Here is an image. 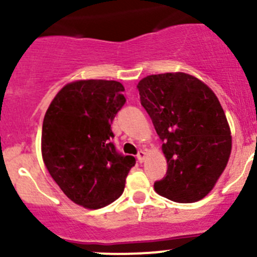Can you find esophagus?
<instances>
[{"mask_svg": "<svg viewBox=\"0 0 257 257\" xmlns=\"http://www.w3.org/2000/svg\"><path fill=\"white\" fill-rule=\"evenodd\" d=\"M147 155H148V153L145 152V150H139V153H138V155H137V158H138V160L141 163H143L145 159H147Z\"/></svg>", "mask_w": 257, "mask_h": 257, "instance_id": "1", "label": "esophagus"}]
</instances>
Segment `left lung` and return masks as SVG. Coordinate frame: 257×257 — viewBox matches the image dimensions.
Listing matches in <instances>:
<instances>
[{
    "label": "left lung",
    "mask_w": 257,
    "mask_h": 257,
    "mask_svg": "<svg viewBox=\"0 0 257 257\" xmlns=\"http://www.w3.org/2000/svg\"><path fill=\"white\" fill-rule=\"evenodd\" d=\"M168 163L154 184L159 195L195 203L212 190L231 153V131L219 99L203 80L184 72L152 74L137 85Z\"/></svg>",
    "instance_id": "left-lung-1"
}]
</instances>
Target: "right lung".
<instances>
[{
    "label": "right lung",
    "mask_w": 257,
    "mask_h": 257,
    "mask_svg": "<svg viewBox=\"0 0 257 257\" xmlns=\"http://www.w3.org/2000/svg\"><path fill=\"white\" fill-rule=\"evenodd\" d=\"M120 82L80 79L56 94L42 126L43 163L61 190L85 209L104 208L123 194L136 158L118 154L110 138L125 103Z\"/></svg>",
    "instance_id": "obj_1"
}]
</instances>
